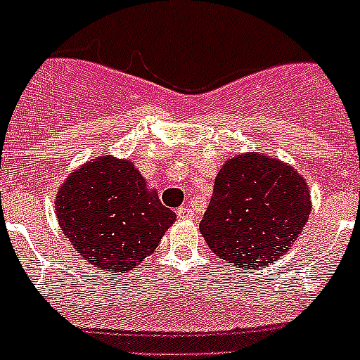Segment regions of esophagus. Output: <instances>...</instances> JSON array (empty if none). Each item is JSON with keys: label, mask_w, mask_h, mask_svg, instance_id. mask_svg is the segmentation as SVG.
Here are the masks:
<instances>
[{"label": "esophagus", "mask_w": 360, "mask_h": 360, "mask_svg": "<svg viewBox=\"0 0 360 360\" xmlns=\"http://www.w3.org/2000/svg\"><path fill=\"white\" fill-rule=\"evenodd\" d=\"M176 214L180 219H195V212L191 211L189 207H180L176 211Z\"/></svg>", "instance_id": "34e87169"}]
</instances>
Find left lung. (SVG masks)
<instances>
[{
    "instance_id": "left-lung-1",
    "label": "left lung",
    "mask_w": 360,
    "mask_h": 360,
    "mask_svg": "<svg viewBox=\"0 0 360 360\" xmlns=\"http://www.w3.org/2000/svg\"><path fill=\"white\" fill-rule=\"evenodd\" d=\"M310 211L308 186L292 165L241 153L219 169L200 232L227 265L256 269L287 252Z\"/></svg>"
}]
</instances>
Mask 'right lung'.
Here are the masks:
<instances>
[{"label":"right lung","instance_id":"right-lung-1","mask_svg":"<svg viewBox=\"0 0 360 360\" xmlns=\"http://www.w3.org/2000/svg\"><path fill=\"white\" fill-rule=\"evenodd\" d=\"M56 216L79 256L117 274L151 256L176 219L131 160L111 155L86 162L66 178Z\"/></svg>","mask_w":360,"mask_h":360}]
</instances>
